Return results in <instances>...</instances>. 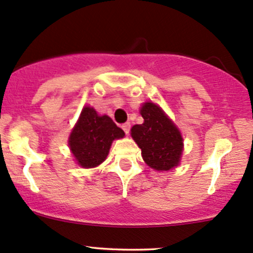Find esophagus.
I'll list each match as a JSON object with an SVG mask.
<instances>
[{"mask_svg": "<svg viewBox=\"0 0 253 253\" xmlns=\"http://www.w3.org/2000/svg\"><path fill=\"white\" fill-rule=\"evenodd\" d=\"M122 129H124L126 134H128L129 129H131V124H129V122H126V124H124V125H122Z\"/></svg>", "mask_w": 253, "mask_h": 253, "instance_id": "34e87169", "label": "esophagus"}]
</instances>
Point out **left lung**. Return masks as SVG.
<instances>
[{"mask_svg":"<svg viewBox=\"0 0 253 253\" xmlns=\"http://www.w3.org/2000/svg\"><path fill=\"white\" fill-rule=\"evenodd\" d=\"M140 114L144 122L134 125L132 138L141 149V156L155 170H169L179 163L182 138L179 129L155 103H145Z\"/></svg>","mask_w":253,"mask_h":253,"instance_id":"8db88e82","label":"left lung"}]
</instances>
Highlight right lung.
Here are the masks:
<instances>
[{
	"label": "right lung",
	"mask_w": 253,
	"mask_h": 253,
	"mask_svg": "<svg viewBox=\"0 0 253 253\" xmlns=\"http://www.w3.org/2000/svg\"><path fill=\"white\" fill-rule=\"evenodd\" d=\"M125 135L109 116H99L93 108L85 107L69 137V148L84 168L101 165L107 158L114 139Z\"/></svg>",
	"instance_id": "obj_1"
}]
</instances>
